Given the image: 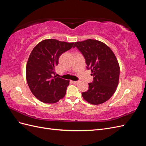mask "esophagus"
Returning <instances> with one entry per match:
<instances>
[{
	"label": "esophagus",
	"mask_w": 146,
	"mask_h": 146,
	"mask_svg": "<svg viewBox=\"0 0 146 146\" xmlns=\"http://www.w3.org/2000/svg\"><path fill=\"white\" fill-rule=\"evenodd\" d=\"M73 83H74V84H77L78 83V81H72V82Z\"/></svg>",
	"instance_id": "obj_1"
}]
</instances>
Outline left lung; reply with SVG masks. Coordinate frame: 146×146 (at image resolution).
Returning a JSON list of instances; mask_svg holds the SVG:
<instances>
[{"instance_id":"obj_1","label":"left lung","mask_w":146,"mask_h":146,"mask_svg":"<svg viewBox=\"0 0 146 146\" xmlns=\"http://www.w3.org/2000/svg\"><path fill=\"white\" fill-rule=\"evenodd\" d=\"M76 47L94 77L92 82L88 83L89 90L82 92L83 98L93 105L105 102L116 91L119 83L120 68L115 55L107 45L96 39L76 42Z\"/></svg>"}]
</instances>
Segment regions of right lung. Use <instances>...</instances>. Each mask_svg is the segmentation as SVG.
Wrapping results in <instances>:
<instances>
[{"label": "right lung", "instance_id": "right-lung-1", "mask_svg": "<svg viewBox=\"0 0 146 146\" xmlns=\"http://www.w3.org/2000/svg\"><path fill=\"white\" fill-rule=\"evenodd\" d=\"M74 44L47 39L33 48L26 66L25 74L31 92L39 100L54 104L64 97L69 80L55 76V68L60 55L74 47Z\"/></svg>", "mask_w": 146, "mask_h": 146}]
</instances>
